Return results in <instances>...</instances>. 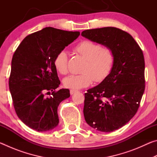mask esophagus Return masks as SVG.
Returning <instances> with one entry per match:
<instances>
[{"instance_id":"obj_1","label":"esophagus","mask_w":157,"mask_h":157,"mask_svg":"<svg viewBox=\"0 0 157 157\" xmlns=\"http://www.w3.org/2000/svg\"><path fill=\"white\" fill-rule=\"evenodd\" d=\"M77 91H77V90H75V89H71L70 90V94H71V95H73L74 93H75Z\"/></svg>"}]
</instances>
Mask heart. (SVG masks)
<instances>
[{
	"label": "heart",
	"mask_w": 157,
	"mask_h": 157,
	"mask_svg": "<svg viewBox=\"0 0 157 157\" xmlns=\"http://www.w3.org/2000/svg\"><path fill=\"white\" fill-rule=\"evenodd\" d=\"M73 52L85 59L82 69V73L71 75L63 80V85L69 89H79L89 86L93 81L101 82L111 73L115 63V54L109 47L90 40L79 42L73 48ZM53 64L60 74L66 75L68 72V56L64 50L57 53Z\"/></svg>",
	"instance_id": "b5f03b06"
}]
</instances>
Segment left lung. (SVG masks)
I'll use <instances>...</instances> for the list:
<instances>
[{"label":"left lung","instance_id":"8db88e82","mask_svg":"<svg viewBox=\"0 0 157 157\" xmlns=\"http://www.w3.org/2000/svg\"><path fill=\"white\" fill-rule=\"evenodd\" d=\"M82 36L109 47L115 63L107 78L84 94V116L98 131L121 128L136 113L145 91V60L142 50L127 32L113 27L86 30Z\"/></svg>","mask_w":157,"mask_h":157}]
</instances>
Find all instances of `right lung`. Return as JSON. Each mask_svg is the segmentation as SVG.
<instances>
[{
    "label": "right lung",
    "instance_id": "add662e5",
    "mask_svg": "<svg viewBox=\"0 0 157 157\" xmlns=\"http://www.w3.org/2000/svg\"><path fill=\"white\" fill-rule=\"evenodd\" d=\"M79 35V32L45 28L26 36L14 53L9 88L16 113L30 128L46 132L59 123L58 106L70 97V91H57L60 81L53 61ZM48 93L52 96L46 98Z\"/></svg>",
    "mask_w": 157,
    "mask_h": 157
}]
</instances>
